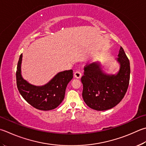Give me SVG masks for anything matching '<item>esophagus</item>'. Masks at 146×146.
<instances>
[{"mask_svg": "<svg viewBox=\"0 0 146 146\" xmlns=\"http://www.w3.org/2000/svg\"><path fill=\"white\" fill-rule=\"evenodd\" d=\"M74 77L78 79L81 78V73L79 70H76L75 72H74Z\"/></svg>", "mask_w": 146, "mask_h": 146, "instance_id": "obj_1", "label": "esophagus"}]
</instances>
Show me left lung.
Here are the masks:
<instances>
[{
  "mask_svg": "<svg viewBox=\"0 0 146 146\" xmlns=\"http://www.w3.org/2000/svg\"><path fill=\"white\" fill-rule=\"evenodd\" d=\"M117 61L119 70L116 74H107L98 62L86 65L81 78L82 98L86 105L97 111H106L117 105L128 90L130 76V61L122 47Z\"/></svg>",
  "mask_w": 146,
  "mask_h": 146,
  "instance_id": "left-lung-1",
  "label": "left lung"
}]
</instances>
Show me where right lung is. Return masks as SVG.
<instances>
[{"label": "right lung", "mask_w": 146, "mask_h": 146, "mask_svg": "<svg viewBox=\"0 0 146 146\" xmlns=\"http://www.w3.org/2000/svg\"><path fill=\"white\" fill-rule=\"evenodd\" d=\"M22 56L21 54L16 72V84L21 95L32 106L41 111H49L56 108L64 99L66 88L73 78L72 70L58 73L44 86H34L22 78Z\"/></svg>", "instance_id": "right-lung-1"}]
</instances>
